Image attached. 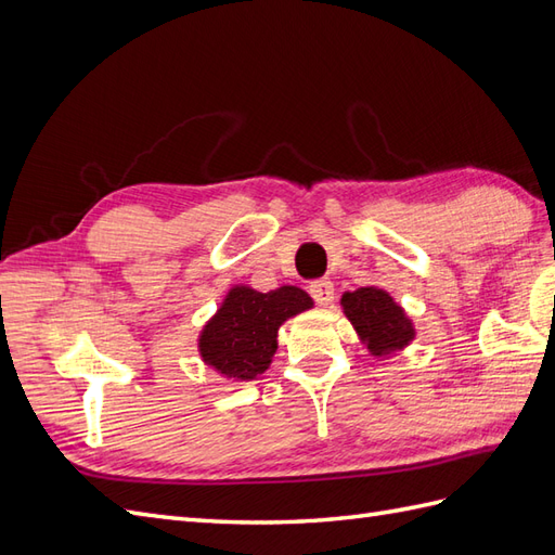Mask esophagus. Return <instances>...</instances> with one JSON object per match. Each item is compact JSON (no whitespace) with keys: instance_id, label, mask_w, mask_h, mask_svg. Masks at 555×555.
<instances>
[{"instance_id":"obj_1","label":"esophagus","mask_w":555,"mask_h":555,"mask_svg":"<svg viewBox=\"0 0 555 555\" xmlns=\"http://www.w3.org/2000/svg\"><path fill=\"white\" fill-rule=\"evenodd\" d=\"M333 282L328 278H317L310 282V296L319 306H328L333 300Z\"/></svg>"}]
</instances>
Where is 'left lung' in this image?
<instances>
[{"label":"left lung","instance_id":"left-lung-1","mask_svg":"<svg viewBox=\"0 0 555 555\" xmlns=\"http://www.w3.org/2000/svg\"><path fill=\"white\" fill-rule=\"evenodd\" d=\"M345 314L375 357L405 347L412 340V324L393 298L375 287H361L343 296Z\"/></svg>","mask_w":555,"mask_h":555}]
</instances>
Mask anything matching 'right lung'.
<instances>
[{"label":"right lung","mask_w":555,"mask_h":555,"mask_svg":"<svg viewBox=\"0 0 555 555\" xmlns=\"http://www.w3.org/2000/svg\"><path fill=\"white\" fill-rule=\"evenodd\" d=\"M310 306L312 298L298 287L268 294L249 287L231 289L201 333V357L227 377L255 379L271 365L280 324Z\"/></svg>","instance_id":"right-lung-1"}]
</instances>
